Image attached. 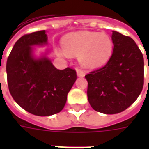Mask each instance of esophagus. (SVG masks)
I'll return each instance as SVG.
<instances>
[{
    "instance_id": "1",
    "label": "esophagus",
    "mask_w": 149,
    "mask_h": 149,
    "mask_svg": "<svg viewBox=\"0 0 149 149\" xmlns=\"http://www.w3.org/2000/svg\"><path fill=\"white\" fill-rule=\"evenodd\" d=\"M77 74L78 77H84V72L83 70H81V69H77Z\"/></svg>"
}]
</instances>
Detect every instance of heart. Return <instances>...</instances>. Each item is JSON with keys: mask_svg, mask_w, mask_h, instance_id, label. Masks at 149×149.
<instances>
[{"mask_svg": "<svg viewBox=\"0 0 149 149\" xmlns=\"http://www.w3.org/2000/svg\"><path fill=\"white\" fill-rule=\"evenodd\" d=\"M62 47L68 55L78 56L82 66L95 68L109 59L113 44L106 33L84 31L66 35L62 39Z\"/></svg>", "mask_w": 149, "mask_h": 149, "instance_id": "obj_1", "label": "heart"}]
</instances>
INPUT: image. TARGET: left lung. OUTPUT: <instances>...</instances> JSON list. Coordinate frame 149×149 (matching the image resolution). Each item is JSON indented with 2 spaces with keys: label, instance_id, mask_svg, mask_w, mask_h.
Returning a JSON list of instances; mask_svg holds the SVG:
<instances>
[{
  "label": "left lung",
  "instance_id": "1",
  "mask_svg": "<svg viewBox=\"0 0 149 149\" xmlns=\"http://www.w3.org/2000/svg\"><path fill=\"white\" fill-rule=\"evenodd\" d=\"M112 40L113 52L106 65L85 76L88 102L94 110L104 114L125 111L144 86V57L136 44L116 31Z\"/></svg>",
  "mask_w": 149,
  "mask_h": 149
}]
</instances>
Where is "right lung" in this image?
Instances as JSON below:
<instances>
[{"instance_id": "add662e5", "label": "right lung", "mask_w": 149, "mask_h": 149, "mask_svg": "<svg viewBox=\"0 0 149 149\" xmlns=\"http://www.w3.org/2000/svg\"><path fill=\"white\" fill-rule=\"evenodd\" d=\"M47 40L45 30L22 36L15 43L6 63L11 96L25 111L40 116L61 112L77 80L73 68L60 70L45 56H33L32 46L46 44Z\"/></svg>"}]
</instances>
